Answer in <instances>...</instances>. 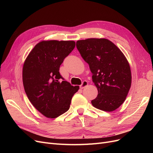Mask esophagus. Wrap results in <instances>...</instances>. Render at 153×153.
Listing matches in <instances>:
<instances>
[{
	"mask_svg": "<svg viewBox=\"0 0 153 153\" xmlns=\"http://www.w3.org/2000/svg\"><path fill=\"white\" fill-rule=\"evenodd\" d=\"M87 85H88V82H87V81H84L82 82V84L80 85V89H84V88H85L86 86H87Z\"/></svg>",
	"mask_w": 153,
	"mask_h": 153,
	"instance_id": "esophagus-1",
	"label": "esophagus"
}]
</instances>
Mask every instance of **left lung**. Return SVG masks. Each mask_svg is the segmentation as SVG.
<instances>
[{"mask_svg":"<svg viewBox=\"0 0 153 153\" xmlns=\"http://www.w3.org/2000/svg\"><path fill=\"white\" fill-rule=\"evenodd\" d=\"M76 48L92 73L98 94L91 101L95 108L112 112L125 101L131 84V73L126 57L112 41L89 38L76 41Z\"/></svg>","mask_w":153,"mask_h":153,"instance_id":"obj_1","label":"left lung"}]
</instances>
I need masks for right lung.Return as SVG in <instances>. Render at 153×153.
<instances>
[{"mask_svg": "<svg viewBox=\"0 0 153 153\" xmlns=\"http://www.w3.org/2000/svg\"><path fill=\"white\" fill-rule=\"evenodd\" d=\"M75 47L73 41H43L25 59L22 79L30 103L45 117L54 119L69 110L79 86H73L60 75L64 59Z\"/></svg>", "mask_w": 153, "mask_h": 153, "instance_id": "obj_1", "label": "right lung"}]
</instances>
